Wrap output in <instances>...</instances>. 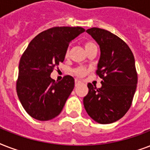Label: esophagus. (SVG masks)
Here are the masks:
<instances>
[{"label": "esophagus", "instance_id": "obj_1", "mask_svg": "<svg viewBox=\"0 0 150 150\" xmlns=\"http://www.w3.org/2000/svg\"><path fill=\"white\" fill-rule=\"evenodd\" d=\"M82 82L80 81V80H78V79H75V86H79V85L82 84Z\"/></svg>", "mask_w": 150, "mask_h": 150}]
</instances>
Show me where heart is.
Here are the masks:
<instances>
[{
  "label": "heart",
  "instance_id": "1",
  "mask_svg": "<svg viewBox=\"0 0 150 150\" xmlns=\"http://www.w3.org/2000/svg\"><path fill=\"white\" fill-rule=\"evenodd\" d=\"M84 47L86 51L89 50V49H91V48L94 47H96V43L93 42V41H87L86 43H84ZM68 56H69V49H67L65 51V54H64V57L65 58H68ZM89 70L87 69L86 68H85V67H79V68H75L73 71V72L75 74V75H77L78 77H83L85 75H86L87 73H88Z\"/></svg>",
  "mask_w": 150,
  "mask_h": 150
}]
</instances>
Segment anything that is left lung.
Masks as SVG:
<instances>
[{
  "mask_svg": "<svg viewBox=\"0 0 150 150\" xmlns=\"http://www.w3.org/2000/svg\"><path fill=\"white\" fill-rule=\"evenodd\" d=\"M86 32L100 46L96 75L102 79V86L97 89L88 83L83 104L97 123H113L128 112L132 103L138 82L135 57L125 42L110 32L95 27Z\"/></svg>",
  "mask_w": 150,
  "mask_h": 150,
  "instance_id": "8db88e82",
  "label": "left lung"
}]
</instances>
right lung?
Listing matches in <instances>:
<instances>
[{
	"label": "right lung",
	"mask_w": 150,
	"mask_h": 150,
	"mask_svg": "<svg viewBox=\"0 0 150 150\" xmlns=\"http://www.w3.org/2000/svg\"><path fill=\"white\" fill-rule=\"evenodd\" d=\"M82 27H54L38 34L21 57L16 90L25 110L39 121H49L60 114L75 86V79L65 75L60 82L50 78L64 60L71 41L84 33Z\"/></svg>",
	"instance_id": "add662e5"
}]
</instances>
